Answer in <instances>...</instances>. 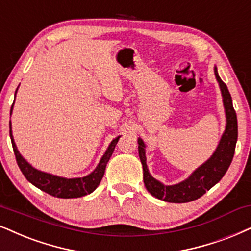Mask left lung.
Wrapping results in <instances>:
<instances>
[{"label":"left lung","mask_w":251,"mask_h":251,"mask_svg":"<svg viewBox=\"0 0 251 251\" xmlns=\"http://www.w3.org/2000/svg\"><path fill=\"white\" fill-rule=\"evenodd\" d=\"M215 77L220 85L221 94L224 98L225 111H226V129L221 136L214 154L210 160L193 171V174L188 179L183 180L176 185H163L149 174L145 156V144L141 139H138L139 156L144 168V183L146 189L151 196L157 199L168 202H189L201 197L208 191L211 188L223 178L226 171L229 168L231 160L235 153V146L237 141V118L236 112L233 107L231 96L228 91L227 85L224 83L220 76L218 75L217 68H214Z\"/></svg>","instance_id":"left-lung-1"}]
</instances>
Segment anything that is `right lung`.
<instances>
[{"mask_svg": "<svg viewBox=\"0 0 251 251\" xmlns=\"http://www.w3.org/2000/svg\"><path fill=\"white\" fill-rule=\"evenodd\" d=\"M17 93V90H16ZM15 93V96H16ZM14 106V104H12ZM12 106L10 110V115L12 111ZM10 138H11V144L12 148H14V153L16 156V161H17L18 167L23 175L25 176L28 182L32 183L34 186H37L38 189H40L41 191L49 193L50 196L58 197V198H78V197H83L85 195H89L94 191L95 189L100 185V180H102L104 173H105L106 164L109 162L111 155H112L115 147L118 142L120 136L116 138L115 140L111 142L109 148L105 151V154L103 155L102 160L98 163L96 169H95L90 175L82 177V178H63V177H58L54 175H50V174L43 173L34 169L33 167H31L26 161L22 157L20 151H17L16 147L14 138L11 134V124H10Z\"/></svg>", "mask_w": 251, "mask_h": 251, "instance_id": "obj_1", "label": "right lung"}]
</instances>
